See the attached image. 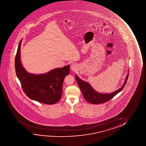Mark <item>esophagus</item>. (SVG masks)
<instances>
[{
	"instance_id": "obj_1",
	"label": "esophagus",
	"mask_w": 146,
	"mask_h": 146,
	"mask_svg": "<svg viewBox=\"0 0 146 146\" xmlns=\"http://www.w3.org/2000/svg\"><path fill=\"white\" fill-rule=\"evenodd\" d=\"M77 65H76V64H71V69L72 71H75L76 70H77Z\"/></svg>"
}]
</instances>
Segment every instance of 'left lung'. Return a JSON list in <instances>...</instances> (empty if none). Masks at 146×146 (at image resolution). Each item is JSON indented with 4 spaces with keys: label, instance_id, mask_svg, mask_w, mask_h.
<instances>
[{
    "label": "left lung",
    "instance_id": "1",
    "mask_svg": "<svg viewBox=\"0 0 146 146\" xmlns=\"http://www.w3.org/2000/svg\"><path fill=\"white\" fill-rule=\"evenodd\" d=\"M129 73L126 76L123 85L121 88L110 93H102L98 92L92 87L89 83L81 79L77 75L75 78L78 86L82 92L84 98L87 102L91 104H99L104 103L111 100L114 96L121 92L125 86L128 80Z\"/></svg>",
    "mask_w": 146,
    "mask_h": 146
}]
</instances>
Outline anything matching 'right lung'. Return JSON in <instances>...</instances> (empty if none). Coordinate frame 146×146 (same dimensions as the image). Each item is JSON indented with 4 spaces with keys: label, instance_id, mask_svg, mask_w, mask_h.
Listing matches in <instances>:
<instances>
[{
    "label": "right lung",
    "instance_id": "obj_1",
    "mask_svg": "<svg viewBox=\"0 0 146 146\" xmlns=\"http://www.w3.org/2000/svg\"><path fill=\"white\" fill-rule=\"evenodd\" d=\"M22 39L18 44L15 59L16 76L20 81L25 94L31 100L52 105L58 102L62 94L64 78L70 72V66L56 68L45 73L34 74L27 72L21 61L20 48Z\"/></svg>",
    "mask_w": 146,
    "mask_h": 146
}]
</instances>
